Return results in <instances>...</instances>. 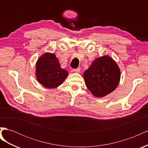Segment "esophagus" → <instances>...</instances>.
I'll return each instance as SVG.
<instances>
[{
    "mask_svg": "<svg viewBox=\"0 0 148 148\" xmlns=\"http://www.w3.org/2000/svg\"><path fill=\"white\" fill-rule=\"evenodd\" d=\"M73 71L75 73H79L80 72V69L78 68V69H76L73 70Z\"/></svg>",
    "mask_w": 148,
    "mask_h": 148,
    "instance_id": "1",
    "label": "esophagus"
}]
</instances>
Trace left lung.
I'll use <instances>...</instances> for the list:
<instances>
[{
	"instance_id": "obj_1",
	"label": "left lung",
	"mask_w": 148,
	"mask_h": 148,
	"mask_svg": "<svg viewBox=\"0 0 148 148\" xmlns=\"http://www.w3.org/2000/svg\"><path fill=\"white\" fill-rule=\"evenodd\" d=\"M120 70L117 63L108 56L97 58L84 71L83 78L92 95L102 97L114 91L119 84Z\"/></svg>"
}]
</instances>
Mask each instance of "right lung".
Wrapping results in <instances>:
<instances>
[{"label": "right lung", "mask_w": 148, "mask_h": 148, "mask_svg": "<svg viewBox=\"0 0 148 148\" xmlns=\"http://www.w3.org/2000/svg\"><path fill=\"white\" fill-rule=\"evenodd\" d=\"M69 72L62 69L56 55L45 53L40 57L36 65L38 82L46 88H56L63 83Z\"/></svg>", "instance_id": "obj_1"}]
</instances>
